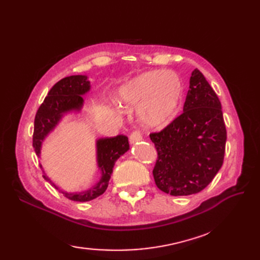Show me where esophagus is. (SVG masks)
I'll list each match as a JSON object with an SVG mask.
<instances>
[{"label": "esophagus", "instance_id": "esophagus-1", "mask_svg": "<svg viewBox=\"0 0 260 260\" xmlns=\"http://www.w3.org/2000/svg\"><path fill=\"white\" fill-rule=\"evenodd\" d=\"M142 139H143L142 132H141L140 130L133 131L131 135H130V137H129V141H130L131 144H135L136 142H139V141H141Z\"/></svg>", "mask_w": 260, "mask_h": 260}]
</instances>
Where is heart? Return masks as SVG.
Returning <instances> with one entry per match:
<instances>
[{
	"instance_id": "heart-1",
	"label": "heart",
	"mask_w": 260,
	"mask_h": 260,
	"mask_svg": "<svg viewBox=\"0 0 260 260\" xmlns=\"http://www.w3.org/2000/svg\"><path fill=\"white\" fill-rule=\"evenodd\" d=\"M183 92L177 74L151 70L120 85L117 102L125 108H139L140 119L148 127H160L177 115Z\"/></svg>"
}]
</instances>
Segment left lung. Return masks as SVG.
<instances>
[{
    "instance_id": "obj_1",
    "label": "left lung",
    "mask_w": 260,
    "mask_h": 260,
    "mask_svg": "<svg viewBox=\"0 0 260 260\" xmlns=\"http://www.w3.org/2000/svg\"><path fill=\"white\" fill-rule=\"evenodd\" d=\"M149 138L157 151L153 176L160 191L196 194L215 178L223 164L226 130L221 103L198 68L190 78L183 113Z\"/></svg>"
}]
</instances>
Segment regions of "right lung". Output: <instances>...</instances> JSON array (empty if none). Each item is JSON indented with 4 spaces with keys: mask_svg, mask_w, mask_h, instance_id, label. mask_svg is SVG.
I'll return each instance as SVG.
<instances>
[{
    "mask_svg": "<svg viewBox=\"0 0 260 260\" xmlns=\"http://www.w3.org/2000/svg\"><path fill=\"white\" fill-rule=\"evenodd\" d=\"M90 81L86 76H70L59 80L53 85L43 103L39 107L35 118V130L32 137V145L35 152L40 156L41 145L45 137L56 127L61 117L72 111H80L83 105L82 95L90 90ZM129 149L128 138L125 136H117L114 138H105L96 141L98 166L102 177L95 186L81 193L62 192L65 198L75 202H89L103 194L108 186L113 172L114 165ZM42 168V166H40ZM55 188L58 187L44 175Z\"/></svg>",
    "mask_w": 260,
    "mask_h": 260,
    "instance_id": "right-lung-1",
    "label": "right lung"
}]
</instances>
